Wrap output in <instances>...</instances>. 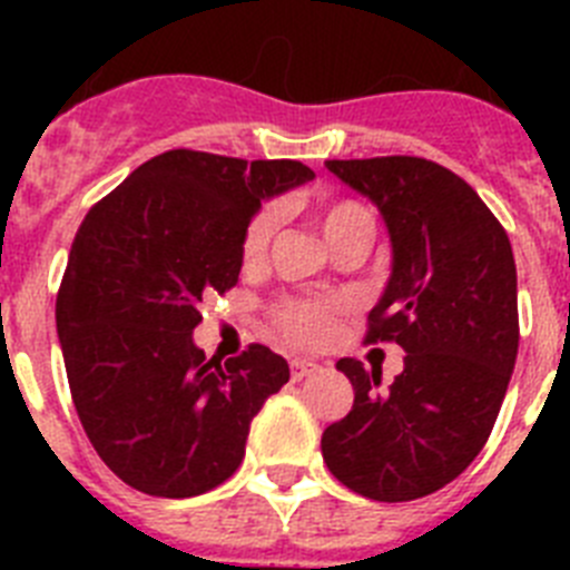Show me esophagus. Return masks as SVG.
<instances>
[{
    "label": "esophagus",
    "mask_w": 570,
    "mask_h": 570,
    "mask_svg": "<svg viewBox=\"0 0 570 570\" xmlns=\"http://www.w3.org/2000/svg\"><path fill=\"white\" fill-rule=\"evenodd\" d=\"M316 371H320V365L314 360H291V380L294 382L305 380V376L316 374Z\"/></svg>",
    "instance_id": "1"
}]
</instances>
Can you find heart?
I'll list each match as a JSON object with an SVG mask.
<instances>
[{"label": "heart", "instance_id": "b5f03b06", "mask_svg": "<svg viewBox=\"0 0 570 570\" xmlns=\"http://www.w3.org/2000/svg\"><path fill=\"white\" fill-rule=\"evenodd\" d=\"M351 225H374L371 210L356 199H336L320 210V230L325 242H334ZM271 234H274V210H256L245 234H242V259L259 262L268 250ZM276 322L288 340L302 342V345H316L331 334V308L322 302L288 299L276 308Z\"/></svg>", "mask_w": 570, "mask_h": 570}]
</instances>
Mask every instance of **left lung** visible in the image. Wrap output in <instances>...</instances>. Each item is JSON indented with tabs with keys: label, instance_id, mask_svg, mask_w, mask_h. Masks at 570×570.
Here are the masks:
<instances>
[{
	"label": "left lung",
	"instance_id": "1",
	"mask_svg": "<svg viewBox=\"0 0 570 570\" xmlns=\"http://www.w3.org/2000/svg\"><path fill=\"white\" fill-rule=\"evenodd\" d=\"M325 168L380 208L391 276L367 314L365 342H396L405 367H336L354 407L322 434L342 485L376 502L440 491L480 454L520 347L517 265L505 228L454 170L420 156L328 159Z\"/></svg>",
	"mask_w": 570,
	"mask_h": 570
}]
</instances>
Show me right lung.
<instances>
[{
	"label": "right lung",
	"mask_w": 570,
	"mask_h": 570,
	"mask_svg": "<svg viewBox=\"0 0 570 570\" xmlns=\"http://www.w3.org/2000/svg\"><path fill=\"white\" fill-rule=\"evenodd\" d=\"M314 179L294 159L168 150L85 214L57 296L79 422L136 491L183 500L223 485L250 420L291 371L265 345L225 365L194 328L203 294L234 288L242 234L265 199Z\"/></svg>",
	"instance_id": "obj_1"
}]
</instances>
